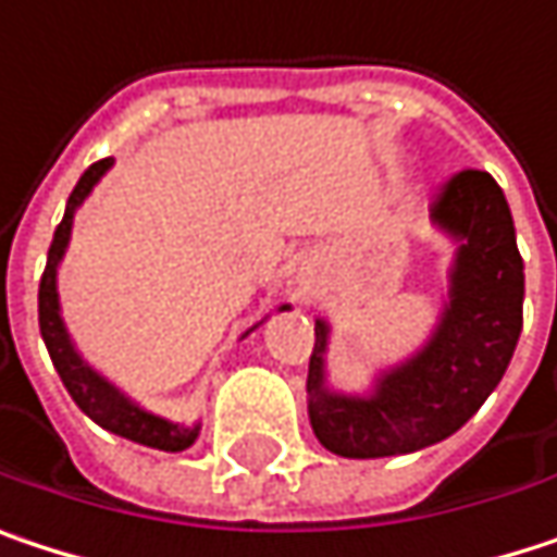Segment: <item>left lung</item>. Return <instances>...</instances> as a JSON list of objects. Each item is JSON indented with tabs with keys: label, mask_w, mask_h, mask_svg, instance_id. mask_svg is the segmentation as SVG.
<instances>
[{
	"label": "left lung",
	"mask_w": 557,
	"mask_h": 557,
	"mask_svg": "<svg viewBox=\"0 0 557 557\" xmlns=\"http://www.w3.org/2000/svg\"><path fill=\"white\" fill-rule=\"evenodd\" d=\"M433 224L453 237L449 301L407 362L382 372L372 394L326 387V320L313 323L308 413L323 449L343 458L407 455L461 430L500 384L522 330V256L510 205L481 170L455 173L433 201Z\"/></svg>",
	"instance_id": "1"
}]
</instances>
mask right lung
Segmentation results:
<instances>
[{
  "mask_svg": "<svg viewBox=\"0 0 557 557\" xmlns=\"http://www.w3.org/2000/svg\"><path fill=\"white\" fill-rule=\"evenodd\" d=\"M111 157L92 163L86 173L79 175L70 201H66V211H63V221L57 224L53 231V244L47 249V269L40 275V288H37V320H40V336H44V346L50 352V362L60 375V382L66 384L70 397L76 400V407L96 420L102 430L114 433V436H124L131 443H140V446H150V449H160V453H182L188 449L195 440H198V423L195 426H182L173 420H163L144 407H137L131 397H124L111 382H104L96 369H89L83 362V356L76 352L66 326H63V317H60V295H57V265L66 252L70 244V231H73V214L76 208L89 198V191L96 188V182L111 170ZM285 311V308H282Z\"/></svg>",
  "mask_w": 557,
  "mask_h": 557,
  "instance_id": "right-lung-1",
  "label": "right lung"
}]
</instances>
